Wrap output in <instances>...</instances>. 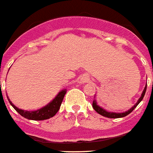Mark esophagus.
Wrapping results in <instances>:
<instances>
[{"mask_svg": "<svg viewBox=\"0 0 153 153\" xmlns=\"http://www.w3.org/2000/svg\"><path fill=\"white\" fill-rule=\"evenodd\" d=\"M88 77L87 76H83L82 78H81V81H82V83L88 82Z\"/></svg>", "mask_w": 153, "mask_h": 153, "instance_id": "obj_1", "label": "esophagus"}]
</instances>
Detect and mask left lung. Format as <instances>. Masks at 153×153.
<instances>
[{"instance_id":"left-lung-1","label":"left lung","mask_w":153,"mask_h":153,"mask_svg":"<svg viewBox=\"0 0 153 153\" xmlns=\"http://www.w3.org/2000/svg\"><path fill=\"white\" fill-rule=\"evenodd\" d=\"M146 88H147V84L145 85V89L143 90V92L141 94V96L139 98L138 101L137 102L136 104H134V106L133 107H131L130 109L128 110V111H125V112H123V113H115V112H108L106 110H104L103 108H102L101 107H100L99 105H97V102H96V100H94L93 102H92V107H93L94 110L97 112L98 114H100L101 115L104 116V117H107V118H123V117H125V116L128 115L129 114H130L132 111H134L135 108L137 107V106L139 104L140 102V101L143 100V98L145 96V91H146Z\"/></svg>"}]
</instances>
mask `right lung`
<instances>
[{
  "label": "right lung",
  "instance_id": "right-lung-1",
  "mask_svg": "<svg viewBox=\"0 0 153 153\" xmlns=\"http://www.w3.org/2000/svg\"><path fill=\"white\" fill-rule=\"evenodd\" d=\"M66 93V89H64L57 94L54 99L51 101L50 103L46 105L45 107H42L41 109H39L37 111H24L22 109H19L18 107H16L14 104H13V102H11L10 100L8 98V100L10 102V104L13 106L18 113L21 116H23L24 118H27L29 120H35V121H41V120H46V119H49V118H52L55 115L57 112L59 111L61 104H62V100L64 99V96Z\"/></svg>",
  "mask_w": 153,
  "mask_h": 153
}]
</instances>
